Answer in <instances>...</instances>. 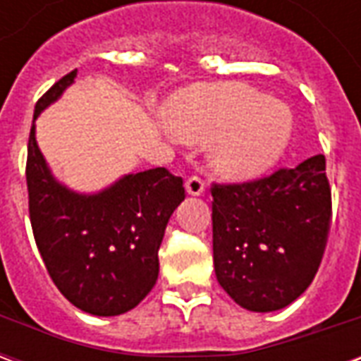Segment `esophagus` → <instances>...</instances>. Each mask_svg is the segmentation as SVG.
<instances>
[{
	"label": "esophagus",
	"instance_id": "obj_1",
	"mask_svg": "<svg viewBox=\"0 0 361 361\" xmlns=\"http://www.w3.org/2000/svg\"><path fill=\"white\" fill-rule=\"evenodd\" d=\"M185 191H188V195H193V197L203 195L204 181L201 180V178H197V176L189 178V180L185 181Z\"/></svg>",
	"mask_w": 361,
	"mask_h": 361
}]
</instances>
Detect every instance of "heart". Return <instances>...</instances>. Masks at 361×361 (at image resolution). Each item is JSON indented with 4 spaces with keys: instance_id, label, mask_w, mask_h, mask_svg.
<instances>
[{
    "instance_id": "b5f03b06",
    "label": "heart",
    "mask_w": 361,
    "mask_h": 361,
    "mask_svg": "<svg viewBox=\"0 0 361 361\" xmlns=\"http://www.w3.org/2000/svg\"><path fill=\"white\" fill-rule=\"evenodd\" d=\"M166 123L189 145L214 141L211 162L228 180H255L284 154L294 118L286 104L245 85L181 90L166 106Z\"/></svg>"
}]
</instances>
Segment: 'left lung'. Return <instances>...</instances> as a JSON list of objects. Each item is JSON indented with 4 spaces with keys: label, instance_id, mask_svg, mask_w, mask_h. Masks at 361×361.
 I'll return each instance as SVG.
<instances>
[{
    "label": "left lung",
    "instance_id": "8db88e82",
    "mask_svg": "<svg viewBox=\"0 0 361 361\" xmlns=\"http://www.w3.org/2000/svg\"><path fill=\"white\" fill-rule=\"evenodd\" d=\"M219 284L243 310L269 313L307 290L325 253L331 189L325 157L242 185L212 188Z\"/></svg>",
    "mask_w": 361,
    "mask_h": 361
}]
</instances>
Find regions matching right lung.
Masks as SVG:
<instances>
[{
    "label": "right lung",
    "mask_w": 361,
    "mask_h": 361,
    "mask_svg": "<svg viewBox=\"0 0 361 361\" xmlns=\"http://www.w3.org/2000/svg\"><path fill=\"white\" fill-rule=\"evenodd\" d=\"M77 79H59L35 108V121ZM28 137L30 224L54 284L75 307L114 317L139 305L158 279V250L172 212L185 199L183 181L166 168L126 173L96 193H79L51 173Z\"/></svg>",
    "instance_id": "right-lung-1"
}]
</instances>
